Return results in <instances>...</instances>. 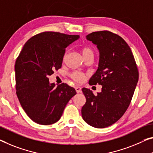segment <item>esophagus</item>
I'll use <instances>...</instances> for the list:
<instances>
[{
    "label": "esophagus",
    "mask_w": 153,
    "mask_h": 153,
    "mask_svg": "<svg viewBox=\"0 0 153 153\" xmlns=\"http://www.w3.org/2000/svg\"><path fill=\"white\" fill-rule=\"evenodd\" d=\"M75 90H76L77 93L81 92V88L80 86H79V85H76V87H75Z\"/></svg>",
    "instance_id": "obj_1"
}]
</instances>
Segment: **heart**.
Masks as SVG:
<instances>
[{"label":"heart","instance_id":"obj_1","mask_svg":"<svg viewBox=\"0 0 153 153\" xmlns=\"http://www.w3.org/2000/svg\"><path fill=\"white\" fill-rule=\"evenodd\" d=\"M82 55L83 57H88V56H94V51L89 46H84L81 49ZM71 77L75 81L78 82H83L85 80V75L79 72H74L71 74Z\"/></svg>","mask_w":153,"mask_h":153}]
</instances>
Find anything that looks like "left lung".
<instances>
[{"mask_svg": "<svg viewBox=\"0 0 153 153\" xmlns=\"http://www.w3.org/2000/svg\"><path fill=\"white\" fill-rule=\"evenodd\" d=\"M100 52L98 68L89 81L90 85H102L94 96L83 88L86 102L81 109L85 122L95 128L112 125L123 116L132 100L139 72L130 47L120 36L109 30L88 34Z\"/></svg>", "mask_w": 153, "mask_h": 153, "instance_id": "left-lung-1", "label": "left lung"}]
</instances>
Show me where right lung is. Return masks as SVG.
Returning <instances> with one entry per match:
<instances>
[{"instance_id": "right-lung-1", "label": "right lung", "mask_w": 153, "mask_h": 153, "mask_svg": "<svg viewBox=\"0 0 153 153\" xmlns=\"http://www.w3.org/2000/svg\"><path fill=\"white\" fill-rule=\"evenodd\" d=\"M79 37L44 31L33 36L23 46L15 63L18 100L33 121L42 125L57 122L76 90L63 83L55 88L48 76L61 68L65 48Z\"/></svg>"}]
</instances>
